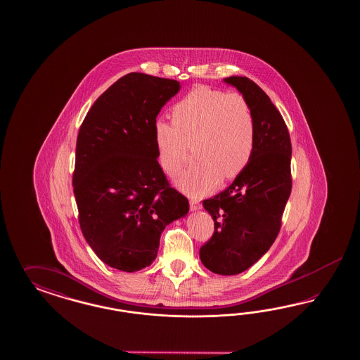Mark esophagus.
Here are the masks:
<instances>
[{
  "mask_svg": "<svg viewBox=\"0 0 360 360\" xmlns=\"http://www.w3.org/2000/svg\"><path fill=\"white\" fill-rule=\"evenodd\" d=\"M200 208H202V206H200L196 200H191V202H190V210H191V211H198V210H200Z\"/></svg>",
  "mask_w": 360,
  "mask_h": 360,
  "instance_id": "34e87169",
  "label": "esophagus"
}]
</instances>
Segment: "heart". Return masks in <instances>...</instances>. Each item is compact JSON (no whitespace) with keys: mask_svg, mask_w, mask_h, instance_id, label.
Masks as SVG:
<instances>
[{"mask_svg":"<svg viewBox=\"0 0 360 360\" xmlns=\"http://www.w3.org/2000/svg\"><path fill=\"white\" fill-rule=\"evenodd\" d=\"M172 119L155 121V149L165 173L174 175L193 143L198 161L175 178V185L187 195H206L221 178H236L250 164L256 120L243 95L206 86L193 88L173 107Z\"/></svg>","mask_w":360,"mask_h":360,"instance_id":"obj_1","label":"heart"}]
</instances>
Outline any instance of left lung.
Returning <instances> with one entry per match:
<instances>
[{
    "mask_svg": "<svg viewBox=\"0 0 360 360\" xmlns=\"http://www.w3.org/2000/svg\"><path fill=\"white\" fill-rule=\"evenodd\" d=\"M224 83L250 101L256 142L250 164L232 185L203 202L215 229L199 257L208 271L232 276L247 271L265 255L280 232L292 191V143L281 113L255 82L229 77Z\"/></svg>",
    "mask_w": 360,
    "mask_h": 360,
    "instance_id": "left-lung-1",
    "label": "left lung"
}]
</instances>
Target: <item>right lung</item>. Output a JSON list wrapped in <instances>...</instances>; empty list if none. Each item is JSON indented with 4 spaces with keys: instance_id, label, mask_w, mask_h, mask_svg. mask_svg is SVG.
I'll return each mask as SVG.
<instances>
[{
    "instance_id": "obj_1",
    "label": "right lung",
    "mask_w": 360,
    "mask_h": 360,
    "mask_svg": "<svg viewBox=\"0 0 360 360\" xmlns=\"http://www.w3.org/2000/svg\"><path fill=\"white\" fill-rule=\"evenodd\" d=\"M179 89L176 80L128 74L94 103L77 134L72 185L80 229L98 259L122 272L149 266L166 226L188 212L154 142L155 119Z\"/></svg>"
}]
</instances>
